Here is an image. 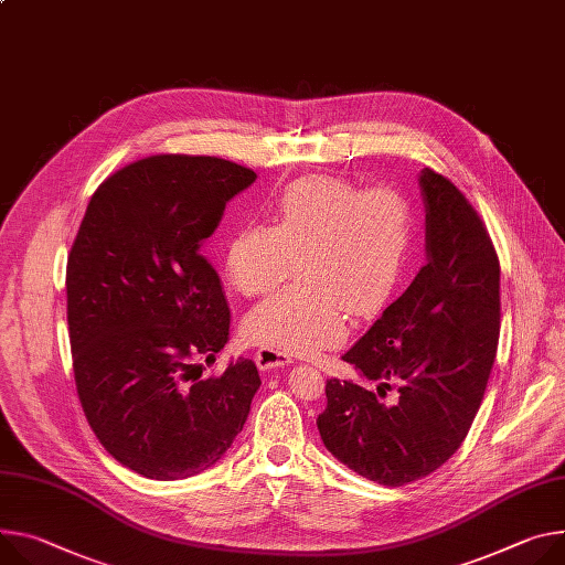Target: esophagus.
<instances>
[{
	"instance_id": "34e87169",
	"label": "esophagus",
	"mask_w": 565,
	"mask_h": 565,
	"mask_svg": "<svg viewBox=\"0 0 565 565\" xmlns=\"http://www.w3.org/2000/svg\"><path fill=\"white\" fill-rule=\"evenodd\" d=\"M254 361H256V367H259L262 372H270L277 367H288L292 363V355L264 347L254 353Z\"/></svg>"
}]
</instances>
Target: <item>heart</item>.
I'll return each instance as SVG.
<instances>
[{"instance_id": "1", "label": "heart", "mask_w": 565, "mask_h": 565, "mask_svg": "<svg viewBox=\"0 0 565 565\" xmlns=\"http://www.w3.org/2000/svg\"><path fill=\"white\" fill-rule=\"evenodd\" d=\"M413 210L390 186L361 191L335 175H311L284 189L275 225L245 223L225 247L232 286L247 297L301 279L245 318L249 342L284 353H316L347 335V309L381 311L396 295L409 245Z\"/></svg>"}]
</instances>
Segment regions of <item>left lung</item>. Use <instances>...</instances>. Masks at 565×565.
<instances>
[{
    "label": "left lung",
    "instance_id": "8db88e82",
    "mask_svg": "<svg viewBox=\"0 0 565 565\" xmlns=\"http://www.w3.org/2000/svg\"><path fill=\"white\" fill-rule=\"evenodd\" d=\"M426 266L342 361L361 379L390 380L399 398L383 404L353 381H327L318 430L344 467L383 487L437 471L478 415L500 335V264L459 189L422 169Z\"/></svg>",
    "mask_w": 565,
    "mask_h": 565
}]
</instances>
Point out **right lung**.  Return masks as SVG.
<instances>
[{"label": "right lung", "mask_w": 565, "mask_h": 565, "mask_svg": "<svg viewBox=\"0 0 565 565\" xmlns=\"http://www.w3.org/2000/svg\"><path fill=\"white\" fill-rule=\"evenodd\" d=\"M254 180L218 158L139 160L94 191L72 245L67 324L83 413L143 478L214 467L262 385L247 358L200 381V361L214 363L230 340L221 279L200 249Z\"/></svg>", "instance_id": "add662e5"}]
</instances>
